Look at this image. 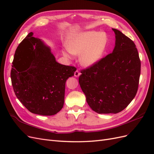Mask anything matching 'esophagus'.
I'll return each instance as SVG.
<instances>
[{"label":"esophagus","instance_id":"34e87169","mask_svg":"<svg viewBox=\"0 0 154 154\" xmlns=\"http://www.w3.org/2000/svg\"><path fill=\"white\" fill-rule=\"evenodd\" d=\"M80 72H79V71H78V70H76V71H75V72H74V76H75V77H78L79 76H80Z\"/></svg>","mask_w":154,"mask_h":154}]
</instances>
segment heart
<instances>
[{"mask_svg": "<svg viewBox=\"0 0 154 154\" xmlns=\"http://www.w3.org/2000/svg\"><path fill=\"white\" fill-rule=\"evenodd\" d=\"M106 44V35L102 32L100 33L97 31H92L80 32L73 36L67 42L66 46L70 53L80 56V62L83 66L88 67L101 58ZM68 52L63 51L62 54L64 57L71 58V54Z\"/></svg>", "mask_w": 154, "mask_h": 154, "instance_id": "heart-1", "label": "heart"}]
</instances>
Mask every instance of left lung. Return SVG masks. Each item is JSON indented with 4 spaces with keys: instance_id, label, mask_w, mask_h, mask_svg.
<instances>
[{
    "instance_id": "left-lung-1",
    "label": "left lung",
    "mask_w": 154,
    "mask_h": 154,
    "mask_svg": "<svg viewBox=\"0 0 154 154\" xmlns=\"http://www.w3.org/2000/svg\"><path fill=\"white\" fill-rule=\"evenodd\" d=\"M112 51L82 69L79 83L88 105L98 114H116L136 96L141 74V61L134 42L120 31Z\"/></svg>"
}]
</instances>
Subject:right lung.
Listing matches in <instances>:
<instances>
[{
  "instance_id": "obj_1",
  "label": "right lung",
  "mask_w": 154,
  "mask_h": 154,
  "mask_svg": "<svg viewBox=\"0 0 154 154\" xmlns=\"http://www.w3.org/2000/svg\"><path fill=\"white\" fill-rule=\"evenodd\" d=\"M29 32L17 47L11 71L14 92L31 112L52 116L63 108L66 82L76 68L56 61L50 48Z\"/></svg>"
}]
</instances>
